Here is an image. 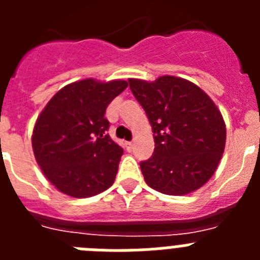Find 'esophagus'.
Segmentation results:
<instances>
[{"label": "esophagus", "instance_id": "obj_1", "mask_svg": "<svg viewBox=\"0 0 260 260\" xmlns=\"http://www.w3.org/2000/svg\"><path fill=\"white\" fill-rule=\"evenodd\" d=\"M126 147H127L128 150H132V148H133V142H126Z\"/></svg>", "mask_w": 260, "mask_h": 260}]
</instances>
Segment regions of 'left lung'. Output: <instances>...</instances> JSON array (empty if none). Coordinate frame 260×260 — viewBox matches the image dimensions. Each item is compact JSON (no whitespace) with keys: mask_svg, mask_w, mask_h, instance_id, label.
Masks as SVG:
<instances>
[{"mask_svg":"<svg viewBox=\"0 0 260 260\" xmlns=\"http://www.w3.org/2000/svg\"><path fill=\"white\" fill-rule=\"evenodd\" d=\"M152 126L155 150L141 162L144 181L167 195H185L210 180L225 148L220 110L197 84L164 75L155 82L128 79Z\"/></svg>","mask_w":260,"mask_h":260,"instance_id":"1","label":"left lung"}]
</instances>
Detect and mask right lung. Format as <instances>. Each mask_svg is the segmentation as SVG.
Listing matches in <instances>:
<instances>
[{
  "label": "right lung",
  "instance_id": "1",
  "mask_svg": "<svg viewBox=\"0 0 260 260\" xmlns=\"http://www.w3.org/2000/svg\"><path fill=\"white\" fill-rule=\"evenodd\" d=\"M126 87L125 80L74 82L38 117L32 133L36 161L63 194L87 198L113 185L123 150L107 133L105 109Z\"/></svg>",
  "mask_w": 260,
  "mask_h": 260
}]
</instances>
